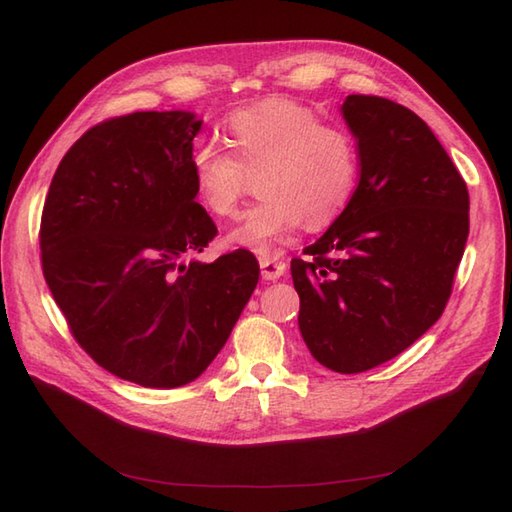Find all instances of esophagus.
<instances>
[{
    "label": "esophagus",
    "instance_id": "34e87169",
    "mask_svg": "<svg viewBox=\"0 0 512 512\" xmlns=\"http://www.w3.org/2000/svg\"><path fill=\"white\" fill-rule=\"evenodd\" d=\"M259 266H262V277L268 281H275L286 273V262H281L277 255H262Z\"/></svg>",
    "mask_w": 512,
    "mask_h": 512
}]
</instances>
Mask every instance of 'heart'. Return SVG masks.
<instances>
[{
  "label": "heart",
  "instance_id": "b5f03b06",
  "mask_svg": "<svg viewBox=\"0 0 512 512\" xmlns=\"http://www.w3.org/2000/svg\"><path fill=\"white\" fill-rule=\"evenodd\" d=\"M228 145H204L193 156V180L202 204L233 217L259 172L262 200L246 211L231 242L268 250L303 222L323 228L343 213L358 180V149L343 127L321 123L310 107L266 99L228 118Z\"/></svg>",
  "mask_w": 512,
  "mask_h": 512
}]
</instances>
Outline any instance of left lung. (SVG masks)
<instances>
[{
	"label": "left lung",
	"instance_id": "1",
	"mask_svg": "<svg viewBox=\"0 0 512 512\" xmlns=\"http://www.w3.org/2000/svg\"><path fill=\"white\" fill-rule=\"evenodd\" d=\"M341 112L361 178L328 231L292 257L290 273L310 354L332 372L361 374L442 317L469 237V189L405 105L350 94Z\"/></svg>",
	"mask_w": 512,
	"mask_h": 512
}]
</instances>
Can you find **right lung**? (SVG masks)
Masks as SVG:
<instances>
[{
  "label": "right lung",
  "mask_w": 512,
  "mask_h": 512,
  "mask_svg": "<svg viewBox=\"0 0 512 512\" xmlns=\"http://www.w3.org/2000/svg\"><path fill=\"white\" fill-rule=\"evenodd\" d=\"M191 112H134L90 127L43 202L41 268L85 354L129 383H191L222 350L259 281L246 248L189 259L217 226L195 202Z\"/></svg>",
  "instance_id": "right-lung-1"
}]
</instances>
